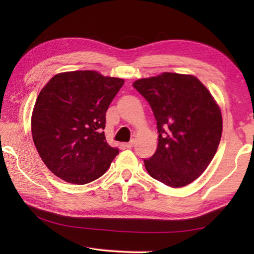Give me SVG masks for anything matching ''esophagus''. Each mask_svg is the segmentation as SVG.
Wrapping results in <instances>:
<instances>
[{"label": "esophagus", "mask_w": 254, "mask_h": 254, "mask_svg": "<svg viewBox=\"0 0 254 254\" xmlns=\"http://www.w3.org/2000/svg\"><path fill=\"white\" fill-rule=\"evenodd\" d=\"M133 144H134V141H131V142H127V143H124L123 147L127 148V149H131L133 147Z\"/></svg>", "instance_id": "obj_1"}]
</instances>
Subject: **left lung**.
I'll use <instances>...</instances> for the list:
<instances>
[{
    "label": "left lung",
    "mask_w": 254,
    "mask_h": 254,
    "mask_svg": "<svg viewBox=\"0 0 254 254\" xmlns=\"http://www.w3.org/2000/svg\"><path fill=\"white\" fill-rule=\"evenodd\" d=\"M151 106L158 128V148L144 159L152 178L178 188L204 173L222 136L221 110L208 89L191 75L176 72L133 83Z\"/></svg>",
    "instance_id": "8db88e82"
}]
</instances>
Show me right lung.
Instances as JSON below:
<instances>
[{
	"label": "right lung",
	"mask_w": 254,
	"mask_h": 254,
	"mask_svg": "<svg viewBox=\"0 0 254 254\" xmlns=\"http://www.w3.org/2000/svg\"><path fill=\"white\" fill-rule=\"evenodd\" d=\"M124 80L97 71L54 76L34 104L31 131L42 161L67 183L85 185L100 178L119 154L106 142V111Z\"/></svg>",
	"instance_id": "1"
}]
</instances>
